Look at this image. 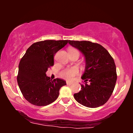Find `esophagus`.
Here are the masks:
<instances>
[{
  "label": "esophagus",
  "instance_id": "34e87169",
  "mask_svg": "<svg viewBox=\"0 0 133 133\" xmlns=\"http://www.w3.org/2000/svg\"><path fill=\"white\" fill-rule=\"evenodd\" d=\"M66 84L67 85H72V82H70L67 81L66 82Z\"/></svg>",
  "mask_w": 133,
  "mask_h": 133
}]
</instances>
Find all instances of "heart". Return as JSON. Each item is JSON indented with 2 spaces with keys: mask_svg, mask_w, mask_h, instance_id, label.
<instances>
[{
  "mask_svg": "<svg viewBox=\"0 0 133 133\" xmlns=\"http://www.w3.org/2000/svg\"><path fill=\"white\" fill-rule=\"evenodd\" d=\"M70 51H77L76 49H72ZM79 74V70L76 67H71L63 69L60 72V75L62 77L67 80H71L74 77Z\"/></svg>",
  "mask_w": 133,
  "mask_h": 133,
  "instance_id": "1",
  "label": "heart"
}]
</instances>
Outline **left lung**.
Listing matches in <instances>:
<instances>
[{"mask_svg":"<svg viewBox=\"0 0 133 133\" xmlns=\"http://www.w3.org/2000/svg\"><path fill=\"white\" fill-rule=\"evenodd\" d=\"M71 46L84 54L86 68L82 79L84 84L74 94L76 101L88 108L104 105L113 92L117 81L113 58L101 45L90 41H69Z\"/></svg>","mask_w":133,"mask_h":133,"instance_id":"8db88e82","label":"left lung"}]
</instances>
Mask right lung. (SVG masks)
Here are the masks:
<instances>
[{"label":"right lung","instance_id":"add662e5","mask_svg":"<svg viewBox=\"0 0 133 133\" xmlns=\"http://www.w3.org/2000/svg\"><path fill=\"white\" fill-rule=\"evenodd\" d=\"M68 40H46L34 43L27 49L20 61L17 81L22 95L36 106H46L59 97V90L66 81L47 77L48 68L54 65L56 52L64 47Z\"/></svg>","mask_w":133,"mask_h":133}]
</instances>
